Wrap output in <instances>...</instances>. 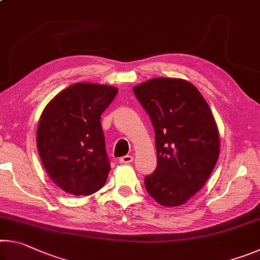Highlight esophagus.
Wrapping results in <instances>:
<instances>
[{
	"instance_id": "34e87169",
	"label": "esophagus",
	"mask_w": 260,
	"mask_h": 260,
	"mask_svg": "<svg viewBox=\"0 0 260 260\" xmlns=\"http://www.w3.org/2000/svg\"><path fill=\"white\" fill-rule=\"evenodd\" d=\"M119 161L121 162V164H131V162L133 161V156L126 155L124 157H121L120 159H119Z\"/></svg>"
}]
</instances>
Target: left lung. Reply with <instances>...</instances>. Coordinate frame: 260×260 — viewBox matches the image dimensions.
Listing matches in <instances>:
<instances>
[{
    "mask_svg": "<svg viewBox=\"0 0 260 260\" xmlns=\"http://www.w3.org/2000/svg\"><path fill=\"white\" fill-rule=\"evenodd\" d=\"M155 129L157 167L144 186L160 205L184 204L208 181L219 157V132L208 103L182 79L155 78L133 88Z\"/></svg>",
    "mask_w": 260,
    "mask_h": 260,
    "instance_id": "left-lung-1",
    "label": "left lung"
}]
</instances>
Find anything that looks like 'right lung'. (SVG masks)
Returning a JSON list of instances; mask_svg holds the SVG:
<instances>
[{"label": "right lung", "mask_w": 260, "mask_h": 260, "mask_svg": "<svg viewBox=\"0 0 260 260\" xmlns=\"http://www.w3.org/2000/svg\"><path fill=\"white\" fill-rule=\"evenodd\" d=\"M116 87L79 82L52 99L39 121L38 151L49 178L72 195H90L111 170L101 116L116 98Z\"/></svg>", "instance_id": "add662e5"}]
</instances>
